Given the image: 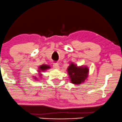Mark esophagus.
<instances>
[{
    "mask_svg": "<svg viewBox=\"0 0 122 122\" xmlns=\"http://www.w3.org/2000/svg\"><path fill=\"white\" fill-rule=\"evenodd\" d=\"M53 67H54V68H55V69H58L60 68L59 65H58V64H57V63H55V64H53Z\"/></svg>",
    "mask_w": 122,
    "mask_h": 122,
    "instance_id": "1",
    "label": "esophagus"
}]
</instances>
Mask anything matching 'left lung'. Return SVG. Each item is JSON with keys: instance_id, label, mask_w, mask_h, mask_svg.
<instances>
[{"instance_id": "8db88e82", "label": "left lung", "mask_w": 122, "mask_h": 122, "mask_svg": "<svg viewBox=\"0 0 122 122\" xmlns=\"http://www.w3.org/2000/svg\"><path fill=\"white\" fill-rule=\"evenodd\" d=\"M70 81L74 84H80L87 79L89 69L87 66L78 67L73 63L67 69Z\"/></svg>"}]
</instances>
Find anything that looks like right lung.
Wrapping results in <instances>:
<instances>
[{
    "label": "right lung",
    "instance_id": "obj_1",
    "mask_svg": "<svg viewBox=\"0 0 122 122\" xmlns=\"http://www.w3.org/2000/svg\"><path fill=\"white\" fill-rule=\"evenodd\" d=\"M50 66L48 65H42L40 66L39 67V70H38V72H41V71H45L47 70L48 69L50 68ZM41 76V74H40Z\"/></svg>",
    "mask_w": 122,
    "mask_h": 122
}]
</instances>
